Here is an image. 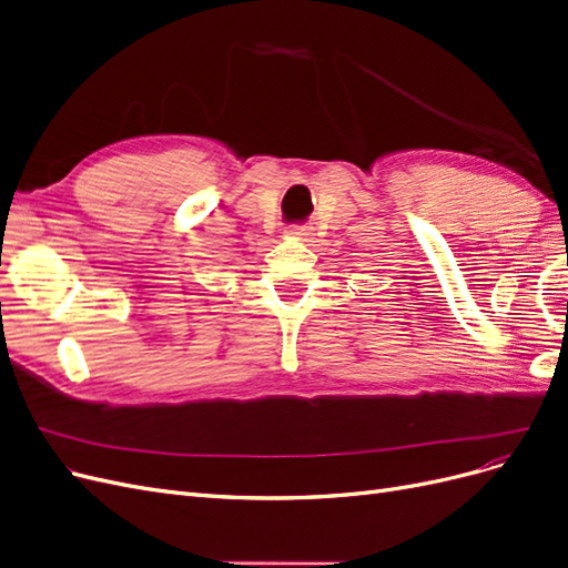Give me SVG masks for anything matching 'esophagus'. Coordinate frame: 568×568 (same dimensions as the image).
I'll use <instances>...</instances> for the list:
<instances>
[{"mask_svg": "<svg viewBox=\"0 0 568 568\" xmlns=\"http://www.w3.org/2000/svg\"><path fill=\"white\" fill-rule=\"evenodd\" d=\"M291 234H294L296 239H303V242H311L313 227H291Z\"/></svg>", "mask_w": 568, "mask_h": 568, "instance_id": "34e87169", "label": "esophagus"}]
</instances>
